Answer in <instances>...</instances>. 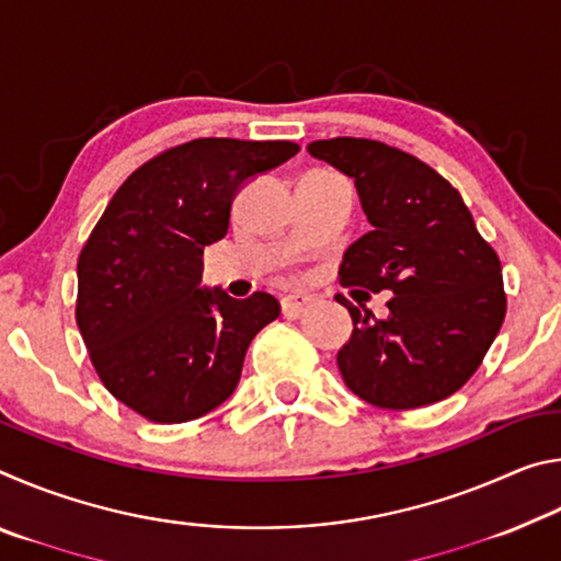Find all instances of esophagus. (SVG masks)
<instances>
[{
    "instance_id": "obj_1",
    "label": "esophagus",
    "mask_w": 561,
    "mask_h": 561,
    "mask_svg": "<svg viewBox=\"0 0 561 561\" xmlns=\"http://www.w3.org/2000/svg\"><path fill=\"white\" fill-rule=\"evenodd\" d=\"M311 301H314V299H311L309 294H304V291L284 294V297H282V311H284V314H294V311H301L304 307H309Z\"/></svg>"
}]
</instances>
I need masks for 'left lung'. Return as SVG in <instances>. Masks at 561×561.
<instances>
[{"mask_svg":"<svg viewBox=\"0 0 561 561\" xmlns=\"http://www.w3.org/2000/svg\"><path fill=\"white\" fill-rule=\"evenodd\" d=\"M307 150L354 180L371 222L344 252L341 287L393 291L386 319L336 294L354 319L336 354L346 386L391 411L453 396L478 371L505 319L495 250L458 190L423 160L366 138L314 140Z\"/></svg>","mask_w":561,"mask_h":561,"instance_id":"left-lung-1","label":"left lung"}]
</instances>
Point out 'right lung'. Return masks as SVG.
I'll list each match as a JSON object with an SVG mask.
<instances>
[{
	"label": "right lung",
	"instance_id": "add662e5",
	"mask_svg": "<svg viewBox=\"0 0 561 561\" xmlns=\"http://www.w3.org/2000/svg\"><path fill=\"white\" fill-rule=\"evenodd\" d=\"M299 153L289 140L197 138L140 165L111 197L79 257L76 321L103 386L153 423L215 411L247 346L279 317L267 291L203 287L244 183Z\"/></svg>",
	"mask_w": 561,
	"mask_h": 561
}]
</instances>
